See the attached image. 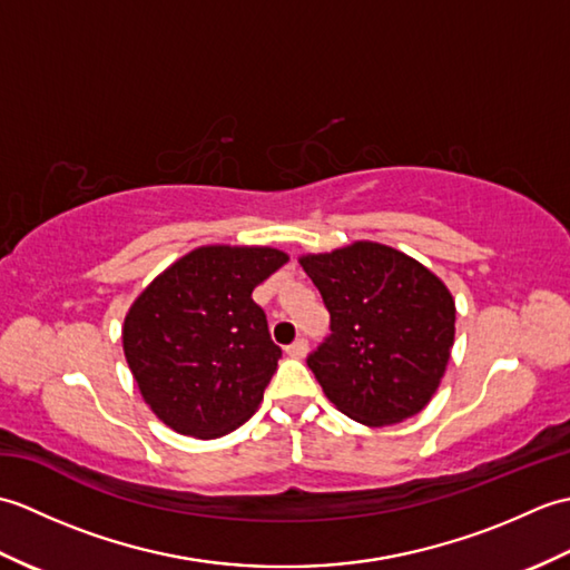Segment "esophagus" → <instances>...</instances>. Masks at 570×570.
<instances>
[{
  "label": "esophagus",
  "instance_id": "obj_1",
  "mask_svg": "<svg viewBox=\"0 0 570 570\" xmlns=\"http://www.w3.org/2000/svg\"><path fill=\"white\" fill-rule=\"evenodd\" d=\"M306 353H308V343L304 341V337H298V341H294L292 345L286 347V355H288V357H296V360L306 357Z\"/></svg>",
  "mask_w": 570,
  "mask_h": 570
}]
</instances>
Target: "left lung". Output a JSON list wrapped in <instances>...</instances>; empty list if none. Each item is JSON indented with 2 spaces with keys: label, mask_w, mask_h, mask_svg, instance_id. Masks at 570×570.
<instances>
[{
  "label": "left lung",
  "mask_w": 570,
  "mask_h": 570,
  "mask_svg": "<svg viewBox=\"0 0 570 570\" xmlns=\"http://www.w3.org/2000/svg\"><path fill=\"white\" fill-rule=\"evenodd\" d=\"M298 262L331 313V337L308 355L325 396L372 429L419 414L455 341L448 286L409 254L367 239Z\"/></svg>",
  "instance_id": "left-lung-1"
}]
</instances>
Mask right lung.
<instances>
[{
	"mask_svg": "<svg viewBox=\"0 0 570 570\" xmlns=\"http://www.w3.org/2000/svg\"><path fill=\"white\" fill-rule=\"evenodd\" d=\"M286 262L274 247H198L131 304L122 325L127 365L168 429L217 439L257 411L282 347L252 292Z\"/></svg>",
	"mask_w": 570,
	"mask_h": 570,
	"instance_id": "obj_1",
	"label": "right lung"
}]
</instances>
